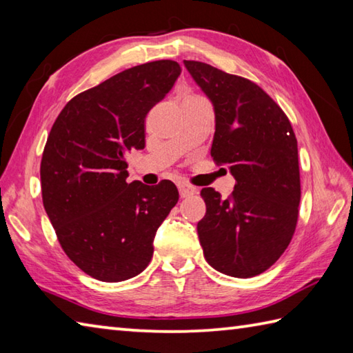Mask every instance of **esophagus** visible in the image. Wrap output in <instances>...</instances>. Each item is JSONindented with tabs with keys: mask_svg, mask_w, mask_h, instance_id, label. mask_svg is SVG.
<instances>
[{
	"mask_svg": "<svg viewBox=\"0 0 353 353\" xmlns=\"http://www.w3.org/2000/svg\"><path fill=\"white\" fill-rule=\"evenodd\" d=\"M178 189H179V195H181V198L192 196V195H195V193H196V189H195V187L187 185V184H179V185H178Z\"/></svg>",
	"mask_w": 353,
	"mask_h": 353,
	"instance_id": "obj_1",
	"label": "esophagus"
}]
</instances>
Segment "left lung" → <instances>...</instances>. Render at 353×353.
<instances>
[{"label": "left lung", "instance_id": "8db88e82", "mask_svg": "<svg viewBox=\"0 0 353 353\" xmlns=\"http://www.w3.org/2000/svg\"><path fill=\"white\" fill-rule=\"evenodd\" d=\"M212 100L213 161L227 166L234 190L222 199L201 190L207 212L198 222L205 261L222 274L248 279L267 271L296 232L300 204L297 139L282 108L250 79L184 61Z\"/></svg>", "mask_w": 353, "mask_h": 353}]
</instances>
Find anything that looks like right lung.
Instances as JSON below:
<instances>
[{
    "label": "right lung",
    "mask_w": 353,
    "mask_h": 353,
    "mask_svg": "<svg viewBox=\"0 0 353 353\" xmlns=\"http://www.w3.org/2000/svg\"><path fill=\"white\" fill-rule=\"evenodd\" d=\"M181 74L179 63L128 68L63 106L41 160L42 203L62 250L86 274L123 282L145 270L176 185L128 183L126 154L145 149L148 112Z\"/></svg>",
    "instance_id": "right-lung-1"
}]
</instances>
